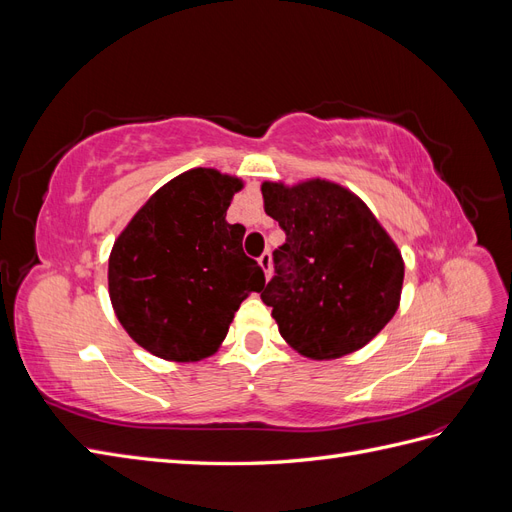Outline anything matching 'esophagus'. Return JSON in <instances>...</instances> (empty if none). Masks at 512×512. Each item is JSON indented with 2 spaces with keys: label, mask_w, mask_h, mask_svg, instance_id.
<instances>
[{
  "label": "esophagus",
  "mask_w": 512,
  "mask_h": 512,
  "mask_svg": "<svg viewBox=\"0 0 512 512\" xmlns=\"http://www.w3.org/2000/svg\"><path fill=\"white\" fill-rule=\"evenodd\" d=\"M258 262H260L262 271H265V275H267V277H271V271H273V260H271V252H265V254H262V256L258 258Z\"/></svg>",
  "instance_id": "esophagus-1"
}]
</instances>
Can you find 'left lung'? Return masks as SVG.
<instances>
[{"label":"left lung","instance_id":"8db88e82","mask_svg":"<svg viewBox=\"0 0 512 512\" xmlns=\"http://www.w3.org/2000/svg\"><path fill=\"white\" fill-rule=\"evenodd\" d=\"M286 232L260 294L290 348L331 361L367 346L401 301L404 258L363 200L329 179L260 185Z\"/></svg>","mask_w":512,"mask_h":512}]
</instances>
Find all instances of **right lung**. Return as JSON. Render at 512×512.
Segmentation results:
<instances>
[{"label":"right lung","instance_id":"1","mask_svg":"<svg viewBox=\"0 0 512 512\" xmlns=\"http://www.w3.org/2000/svg\"><path fill=\"white\" fill-rule=\"evenodd\" d=\"M243 179L192 168L164 183L119 232L108 256V294L121 327L164 361L196 363L220 350L235 312L265 288L228 224Z\"/></svg>","mask_w":512,"mask_h":512}]
</instances>
